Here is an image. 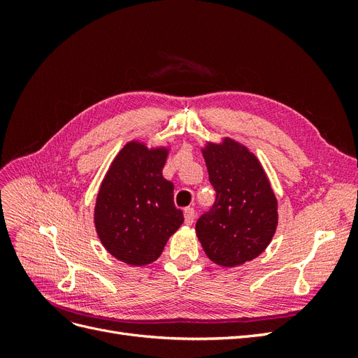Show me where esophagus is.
Listing matches in <instances>:
<instances>
[{
	"label": "esophagus",
	"instance_id": "esophagus-1",
	"mask_svg": "<svg viewBox=\"0 0 358 358\" xmlns=\"http://www.w3.org/2000/svg\"><path fill=\"white\" fill-rule=\"evenodd\" d=\"M183 218H185L187 225H191L194 222V218H196V212H194L192 208H187L183 210Z\"/></svg>",
	"mask_w": 358,
	"mask_h": 358
}]
</instances>
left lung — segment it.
Wrapping results in <instances>:
<instances>
[{"instance_id": "obj_1", "label": "left lung", "mask_w": 358, "mask_h": 358, "mask_svg": "<svg viewBox=\"0 0 358 358\" xmlns=\"http://www.w3.org/2000/svg\"><path fill=\"white\" fill-rule=\"evenodd\" d=\"M203 157L215 203L197 220V237L213 263L243 264L272 241L278 225L276 197L255 155L233 140L209 143Z\"/></svg>"}]
</instances>
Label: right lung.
Masks as SVG:
<instances>
[{
	"mask_svg": "<svg viewBox=\"0 0 358 358\" xmlns=\"http://www.w3.org/2000/svg\"><path fill=\"white\" fill-rule=\"evenodd\" d=\"M166 149L131 142L117 154L95 204V229L115 258L133 266L155 262L183 222L173 183L162 178Z\"/></svg>",
	"mask_w": 358,
	"mask_h": 358,
	"instance_id": "1",
	"label": "right lung"
}]
</instances>
